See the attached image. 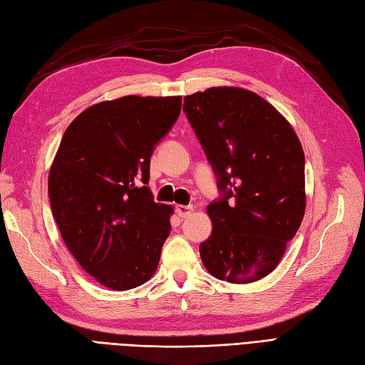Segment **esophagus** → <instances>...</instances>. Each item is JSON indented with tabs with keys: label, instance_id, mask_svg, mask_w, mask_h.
I'll return each instance as SVG.
<instances>
[{
	"label": "esophagus",
	"instance_id": "1",
	"mask_svg": "<svg viewBox=\"0 0 365 365\" xmlns=\"http://www.w3.org/2000/svg\"><path fill=\"white\" fill-rule=\"evenodd\" d=\"M193 209H195L193 206H184V204H178V206H176V213L181 218H185V217L190 215V213L193 212Z\"/></svg>",
	"mask_w": 365,
	"mask_h": 365
}]
</instances>
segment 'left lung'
Returning <instances> with one entry per match:
<instances>
[{"instance_id":"8db88e82","label":"left lung","mask_w":365,"mask_h":365,"mask_svg":"<svg viewBox=\"0 0 365 365\" xmlns=\"http://www.w3.org/2000/svg\"><path fill=\"white\" fill-rule=\"evenodd\" d=\"M184 113L223 192L207 206L204 268L229 283L271 274L305 215V155L291 123L263 97L212 86L184 97Z\"/></svg>"}]
</instances>
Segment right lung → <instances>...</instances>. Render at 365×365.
I'll return each mask as SVG.
<instances>
[{"mask_svg":"<svg viewBox=\"0 0 365 365\" xmlns=\"http://www.w3.org/2000/svg\"><path fill=\"white\" fill-rule=\"evenodd\" d=\"M181 96H123L80 113L52 161V215L77 263L127 291L153 277L173 207L147 187L150 156L181 113Z\"/></svg>","mask_w":365,"mask_h":365,"instance_id":"right-lung-1","label":"right lung"}]
</instances>
